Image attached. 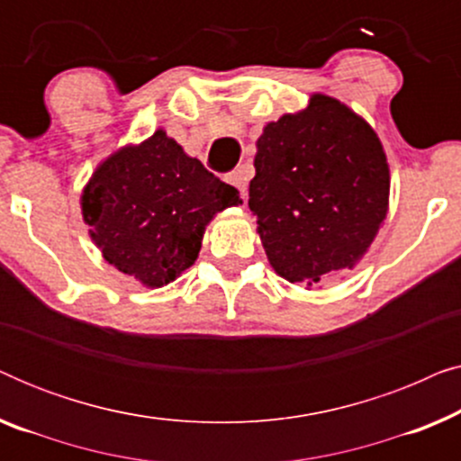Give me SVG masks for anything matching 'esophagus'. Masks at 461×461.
<instances>
[{
	"instance_id": "1",
	"label": "esophagus",
	"mask_w": 461,
	"mask_h": 461,
	"mask_svg": "<svg viewBox=\"0 0 461 461\" xmlns=\"http://www.w3.org/2000/svg\"><path fill=\"white\" fill-rule=\"evenodd\" d=\"M226 182H229V185H232L235 188H239V191H241V194L245 197V191H248V169H245L243 166L237 167L235 172H230L229 176H226Z\"/></svg>"
}]
</instances>
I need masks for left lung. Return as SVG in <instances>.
I'll use <instances>...</instances> for the list:
<instances>
[{"label": "left lung", "mask_w": 461, "mask_h": 461, "mask_svg": "<svg viewBox=\"0 0 461 461\" xmlns=\"http://www.w3.org/2000/svg\"><path fill=\"white\" fill-rule=\"evenodd\" d=\"M249 210L275 273L306 289L352 270L388 213L390 167L375 130L327 94L264 125Z\"/></svg>", "instance_id": "left-lung-1"}]
</instances>
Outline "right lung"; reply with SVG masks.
<instances>
[{
  "label": "right lung",
  "mask_w": 461,
  "mask_h": 461,
  "mask_svg": "<svg viewBox=\"0 0 461 461\" xmlns=\"http://www.w3.org/2000/svg\"><path fill=\"white\" fill-rule=\"evenodd\" d=\"M243 203L159 128L98 163L81 191V216L103 258L142 287L178 279L199 258L207 224Z\"/></svg>",
  "instance_id": "obj_1"
}]
</instances>
